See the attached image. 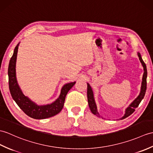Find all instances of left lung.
I'll return each instance as SVG.
<instances>
[{"label":"left lung","mask_w":153,"mask_h":153,"mask_svg":"<svg viewBox=\"0 0 153 153\" xmlns=\"http://www.w3.org/2000/svg\"><path fill=\"white\" fill-rule=\"evenodd\" d=\"M137 56H138V57H139V59L141 63L142 66H143V71H144L143 77H142L140 93V94L138 95V97L136 99H135V100L129 105L128 107L125 109V115H124V116L120 119V120L125 119V118H126V117L130 116L131 114H132V113L135 111V109L138 107V105H139V104H140L141 101L143 100V98H144V96L145 94V92H146L147 77V67H146V65H145V62H143V59H142L141 54L139 52H137ZM87 83V100H88V106H89L91 111L94 115H97L99 117H102V118L103 119V117L100 115V114H99V113L98 111L97 105V104H96L95 99H94V97L93 91V89H92L91 85L88 83Z\"/></svg>","instance_id":"1"}]
</instances>
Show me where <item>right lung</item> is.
Masks as SVG:
<instances>
[{"mask_svg":"<svg viewBox=\"0 0 153 153\" xmlns=\"http://www.w3.org/2000/svg\"><path fill=\"white\" fill-rule=\"evenodd\" d=\"M19 43L14 49L13 54L10 59L8 66L9 88L13 100L26 115L35 119H44L55 116L60 112L65 104L67 93L76 83H68L63 85L59 98L50 104L38 105L30 99L25 96L20 88L16 78V60Z\"/></svg>","mask_w":153,"mask_h":153,"instance_id":"obj_1","label":"right lung"}]
</instances>
